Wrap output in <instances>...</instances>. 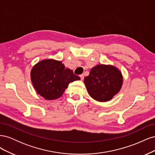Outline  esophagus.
I'll list each match as a JSON object with an SVG mask.
<instances>
[{"instance_id":"obj_1","label":"esophagus","mask_w":155,"mask_h":155,"mask_svg":"<svg viewBox=\"0 0 155 155\" xmlns=\"http://www.w3.org/2000/svg\"><path fill=\"white\" fill-rule=\"evenodd\" d=\"M79 77H80V78H81V80L83 81V79H84V76H83V74L80 75V76H79Z\"/></svg>"}]
</instances>
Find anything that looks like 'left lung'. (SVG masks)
I'll return each instance as SVG.
<instances>
[{
    "label": "left lung",
    "mask_w": 155,
    "mask_h": 155,
    "mask_svg": "<svg viewBox=\"0 0 155 155\" xmlns=\"http://www.w3.org/2000/svg\"><path fill=\"white\" fill-rule=\"evenodd\" d=\"M124 77L114 65L100 64L91 68L84 83L90 96L99 102L111 100L123 85Z\"/></svg>",
    "instance_id": "obj_1"
}]
</instances>
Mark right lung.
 I'll use <instances>...</instances> for the list:
<instances>
[{"instance_id":"obj_1","label":"right lung","mask_w":155,"mask_h":155,"mask_svg":"<svg viewBox=\"0 0 155 155\" xmlns=\"http://www.w3.org/2000/svg\"><path fill=\"white\" fill-rule=\"evenodd\" d=\"M33 86L38 94L46 100L62 96L70 83L79 80L73 70L65 68L61 61L45 59L36 63L30 72Z\"/></svg>"}]
</instances>
